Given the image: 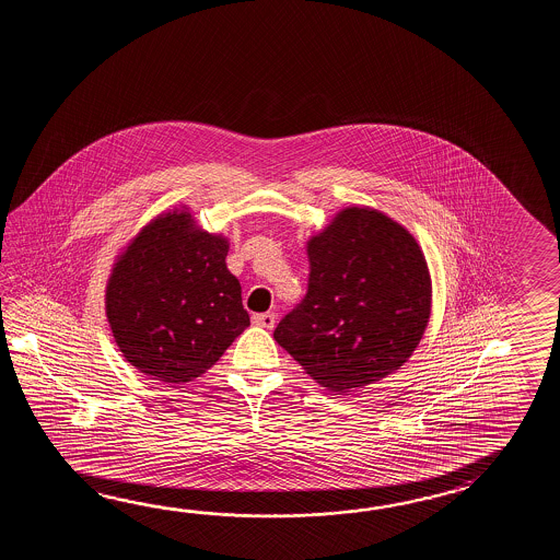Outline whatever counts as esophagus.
<instances>
[{"label":"esophagus","mask_w":560,"mask_h":560,"mask_svg":"<svg viewBox=\"0 0 560 560\" xmlns=\"http://www.w3.org/2000/svg\"><path fill=\"white\" fill-rule=\"evenodd\" d=\"M252 322H254L256 326H262V328H268V330H272L276 324V314L275 312H264V314H254V316H252Z\"/></svg>","instance_id":"esophagus-1"}]
</instances>
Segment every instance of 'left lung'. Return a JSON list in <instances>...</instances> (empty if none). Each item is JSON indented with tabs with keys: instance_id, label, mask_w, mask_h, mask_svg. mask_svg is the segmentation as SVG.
I'll list each match as a JSON object with an SVG mask.
<instances>
[{
	"instance_id": "8db88e82",
	"label": "left lung",
	"mask_w": 560,
	"mask_h": 560,
	"mask_svg": "<svg viewBox=\"0 0 560 560\" xmlns=\"http://www.w3.org/2000/svg\"><path fill=\"white\" fill-rule=\"evenodd\" d=\"M308 292L275 340L314 381L352 393L400 369L429 324L427 258L415 236L372 208H345L308 240Z\"/></svg>"
}]
</instances>
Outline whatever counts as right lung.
<instances>
[{
  "label": "right lung",
  "mask_w": 560,
  "mask_h": 560,
  "mask_svg": "<svg viewBox=\"0 0 560 560\" xmlns=\"http://www.w3.org/2000/svg\"><path fill=\"white\" fill-rule=\"evenodd\" d=\"M228 240L196 226L188 210L154 218L112 268L106 314L131 366L166 384L212 369L250 326Z\"/></svg>",
  "instance_id": "1"
}]
</instances>
